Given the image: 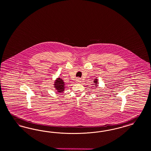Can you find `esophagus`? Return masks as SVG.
Instances as JSON below:
<instances>
[{
  "mask_svg": "<svg viewBox=\"0 0 151 151\" xmlns=\"http://www.w3.org/2000/svg\"><path fill=\"white\" fill-rule=\"evenodd\" d=\"M81 81V78H76V83H80Z\"/></svg>",
  "mask_w": 151,
  "mask_h": 151,
  "instance_id": "obj_1",
  "label": "esophagus"
}]
</instances>
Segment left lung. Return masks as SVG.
I'll return each instance as SVG.
<instances>
[{
  "label": "left lung",
  "mask_w": 151,
  "mask_h": 151,
  "mask_svg": "<svg viewBox=\"0 0 151 151\" xmlns=\"http://www.w3.org/2000/svg\"><path fill=\"white\" fill-rule=\"evenodd\" d=\"M94 83H95V84L96 85V86H98V85H97V84H98V80H97V79H95V80H94Z\"/></svg>",
  "instance_id": "8db88e82"
}]
</instances>
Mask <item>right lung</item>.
Instances as JSON below:
<instances>
[{"label": "right lung", "mask_w": 151, "mask_h": 151, "mask_svg": "<svg viewBox=\"0 0 151 151\" xmlns=\"http://www.w3.org/2000/svg\"><path fill=\"white\" fill-rule=\"evenodd\" d=\"M55 88L57 90V92H63L65 88V83L61 78H58L54 83Z\"/></svg>", "instance_id": "right-lung-1"}]
</instances>
